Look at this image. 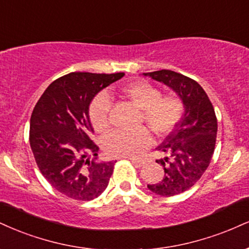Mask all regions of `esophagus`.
<instances>
[{"instance_id": "1", "label": "esophagus", "mask_w": 249, "mask_h": 249, "mask_svg": "<svg viewBox=\"0 0 249 249\" xmlns=\"http://www.w3.org/2000/svg\"><path fill=\"white\" fill-rule=\"evenodd\" d=\"M130 160H131V162L136 164L137 167H142L143 164H145V161L143 160H137V159H130Z\"/></svg>"}]
</instances>
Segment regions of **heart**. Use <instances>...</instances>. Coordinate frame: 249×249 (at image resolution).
<instances>
[{
    "label": "heart",
    "instance_id": "1",
    "mask_svg": "<svg viewBox=\"0 0 249 249\" xmlns=\"http://www.w3.org/2000/svg\"><path fill=\"white\" fill-rule=\"evenodd\" d=\"M123 95L142 109V123H146L152 132L159 138L172 134L184 116L185 106L176 95L162 96L157 87L147 81H136L122 89ZM111 101L107 92L101 91L89 104L88 115L92 127L104 132L110 125ZM152 136L146 127L134 131L116 130L104 137L102 147L111 158H138L151 147Z\"/></svg>",
    "mask_w": 249,
    "mask_h": 249
}]
</instances>
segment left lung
Instances as JSON below:
<instances>
[{
  "label": "left lung",
  "mask_w": 249,
  "mask_h": 249,
  "mask_svg": "<svg viewBox=\"0 0 249 249\" xmlns=\"http://www.w3.org/2000/svg\"><path fill=\"white\" fill-rule=\"evenodd\" d=\"M143 75L170 87L184 102L181 123L157 148L167 155L157 160L163 166V178L159 183L147 184L154 194L175 196L196 184L210 164L217 138V117L209 96L195 80L169 70Z\"/></svg>",
  "instance_id": "8db88e82"
}]
</instances>
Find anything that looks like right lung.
I'll return each instance as SVG.
<instances>
[{
    "label": "right lung",
    "instance_id": "1",
    "mask_svg": "<svg viewBox=\"0 0 249 249\" xmlns=\"http://www.w3.org/2000/svg\"><path fill=\"white\" fill-rule=\"evenodd\" d=\"M124 73L73 71L53 81L30 119V146L47 182L67 197L91 200L107 189L115 162H98L89 104L98 91ZM92 157V159L90 158Z\"/></svg>",
    "mask_w": 249,
    "mask_h": 249
}]
</instances>
